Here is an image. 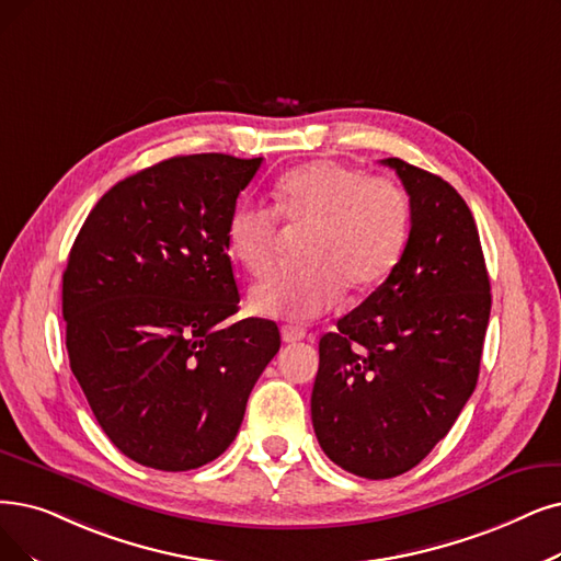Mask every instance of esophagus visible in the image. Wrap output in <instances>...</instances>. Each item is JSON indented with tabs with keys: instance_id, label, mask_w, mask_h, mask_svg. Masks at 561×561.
I'll return each mask as SVG.
<instances>
[{
	"instance_id": "obj_1",
	"label": "esophagus",
	"mask_w": 561,
	"mask_h": 561,
	"mask_svg": "<svg viewBox=\"0 0 561 561\" xmlns=\"http://www.w3.org/2000/svg\"><path fill=\"white\" fill-rule=\"evenodd\" d=\"M304 335H306V331L299 329V327H283V329H280L283 343H297V341L304 339Z\"/></svg>"
}]
</instances>
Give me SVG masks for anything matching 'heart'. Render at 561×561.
I'll return each mask as SVG.
<instances>
[{
  "label": "heart",
  "mask_w": 561,
  "mask_h": 561,
  "mask_svg": "<svg viewBox=\"0 0 561 561\" xmlns=\"http://www.w3.org/2000/svg\"><path fill=\"white\" fill-rule=\"evenodd\" d=\"M276 209L241 203L228 220V249L253 276L276 260L280 219L308 230L304 264L278 268L251 289L260 316L308 322L341 293L366 295L387 280L408 243L410 199L393 179L341 161L289 170L274 188Z\"/></svg>",
  "instance_id": "heart-1"
}]
</instances>
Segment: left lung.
Instances as JSON below:
<instances>
[{"label": "left lung", "mask_w": 561, "mask_h": 561, "mask_svg": "<svg viewBox=\"0 0 561 561\" xmlns=\"http://www.w3.org/2000/svg\"><path fill=\"white\" fill-rule=\"evenodd\" d=\"M410 195V239L389 278L320 339L310 396L322 451L391 479L446 437L477 389L490 280L472 211L442 176L385 159Z\"/></svg>", "instance_id": "1"}]
</instances>
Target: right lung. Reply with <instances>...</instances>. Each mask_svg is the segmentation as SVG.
<instances>
[{
	"label": "right lung",
	"instance_id": "obj_1",
	"mask_svg": "<svg viewBox=\"0 0 561 561\" xmlns=\"http://www.w3.org/2000/svg\"><path fill=\"white\" fill-rule=\"evenodd\" d=\"M262 159L193 153L112 186L66 264L71 370L103 433L145 467L186 472L234 442L276 322L239 310L228 220Z\"/></svg>",
	"mask_w": 561,
	"mask_h": 561
}]
</instances>
